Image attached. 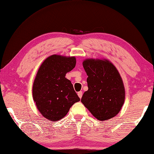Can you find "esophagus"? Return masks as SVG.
Instances as JSON below:
<instances>
[{"instance_id":"1","label":"esophagus","mask_w":154,"mask_h":154,"mask_svg":"<svg viewBox=\"0 0 154 154\" xmlns=\"http://www.w3.org/2000/svg\"><path fill=\"white\" fill-rule=\"evenodd\" d=\"M77 95H78V96H79V98H81V97H82V95H83V92L82 91H79L77 93Z\"/></svg>"}]
</instances>
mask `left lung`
<instances>
[{
  "instance_id": "left-lung-1",
  "label": "left lung",
  "mask_w": 154,
  "mask_h": 154,
  "mask_svg": "<svg viewBox=\"0 0 154 154\" xmlns=\"http://www.w3.org/2000/svg\"><path fill=\"white\" fill-rule=\"evenodd\" d=\"M83 65L88 76V90L83 93L81 102L99 120L115 117L125 100L124 86L118 71L107 60L86 59Z\"/></svg>"
}]
</instances>
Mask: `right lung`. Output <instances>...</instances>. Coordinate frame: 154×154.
Here are the masks:
<instances>
[{
	"label": "right lung",
	"instance_id": "obj_1",
	"mask_svg": "<svg viewBox=\"0 0 154 154\" xmlns=\"http://www.w3.org/2000/svg\"><path fill=\"white\" fill-rule=\"evenodd\" d=\"M75 65L74 57L53 55L38 69L32 87L33 99L38 110L49 121L62 119L72 105L80 101L71 81L65 78Z\"/></svg>",
	"mask_w": 154,
	"mask_h": 154
}]
</instances>
